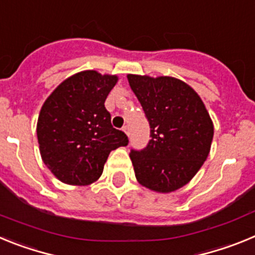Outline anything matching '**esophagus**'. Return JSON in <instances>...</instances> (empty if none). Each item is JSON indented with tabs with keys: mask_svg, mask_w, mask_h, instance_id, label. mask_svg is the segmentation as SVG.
I'll use <instances>...</instances> for the list:
<instances>
[{
	"mask_svg": "<svg viewBox=\"0 0 255 255\" xmlns=\"http://www.w3.org/2000/svg\"><path fill=\"white\" fill-rule=\"evenodd\" d=\"M123 130L126 132V135H128V136H130V126H129V125H125V126H124Z\"/></svg>",
	"mask_w": 255,
	"mask_h": 255,
	"instance_id": "1",
	"label": "esophagus"
}]
</instances>
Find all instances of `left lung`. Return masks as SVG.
Masks as SVG:
<instances>
[{"label": "left lung", "instance_id": "left-lung-1", "mask_svg": "<svg viewBox=\"0 0 255 255\" xmlns=\"http://www.w3.org/2000/svg\"><path fill=\"white\" fill-rule=\"evenodd\" d=\"M128 80L150 128L147 145L130 150L136 180L159 193L176 190L208 157L211 117L199 96L179 79L128 75Z\"/></svg>", "mask_w": 255, "mask_h": 255}]
</instances>
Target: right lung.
Instances as JSON below:
<instances>
[{
  "label": "right lung",
  "instance_id": "add662e5",
  "mask_svg": "<svg viewBox=\"0 0 255 255\" xmlns=\"http://www.w3.org/2000/svg\"><path fill=\"white\" fill-rule=\"evenodd\" d=\"M116 82V76L82 71L61 83L44 102L37 125L40 155L62 182L92 184L102 175L110 152L129 143L105 107Z\"/></svg>",
  "mask_w": 255,
  "mask_h": 255
}]
</instances>
